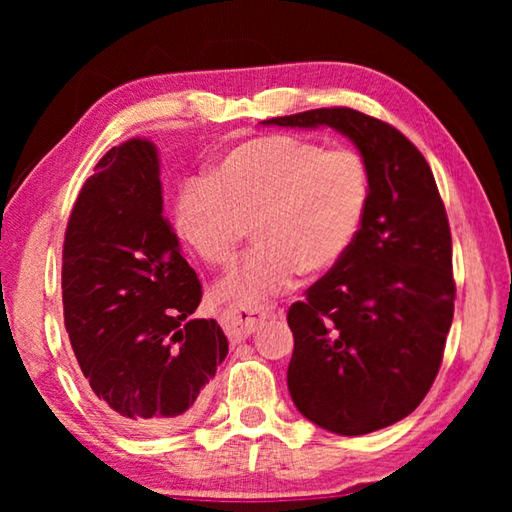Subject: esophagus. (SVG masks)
<instances>
[{
    "label": "esophagus",
    "mask_w": 512,
    "mask_h": 512,
    "mask_svg": "<svg viewBox=\"0 0 512 512\" xmlns=\"http://www.w3.org/2000/svg\"><path fill=\"white\" fill-rule=\"evenodd\" d=\"M275 316L273 305H244L225 309L221 316V325L228 334L230 341H244L255 329L264 323L266 318Z\"/></svg>",
    "instance_id": "1"
}]
</instances>
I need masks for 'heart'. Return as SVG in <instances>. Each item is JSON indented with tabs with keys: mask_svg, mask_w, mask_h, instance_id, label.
Instances as JSON below:
<instances>
[{
	"mask_svg": "<svg viewBox=\"0 0 512 512\" xmlns=\"http://www.w3.org/2000/svg\"><path fill=\"white\" fill-rule=\"evenodd\" d=\"M370 203L366 162L348 149L293 135L255 137L235 146L187 189L178 230L210 268L237 262L248 228L257 246L219 296L255 305L291 289L300 273L320 275L343 262Z\"/></svg>",
	"mask_w": 512,
	"mask_h": 512,
	"instance_id": "b5f03b06",
	"label": "heart"
}]
</instances>
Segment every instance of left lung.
I'll return each instance as SVG.
<instances>
[{
    "label": "left lung",
    "instance_id": "obj_1",
    "mask_svg": "<svg viewBox=\"0 0 512 512\" xmlns=\"http://www.w3.org/2000/svg\"><path fill=\"white\" fill-rule=\"evenodd\" d=\"M262 124L334 128L357 146L370 178L350 253L287 314L291 400L339 436L391 427L429 393L454 318L452 232L436 180L397 128L359 110L318 108Z\"/></svg>",
    "mask_w": 512,
    "mask_h": 512
}]
</instances>
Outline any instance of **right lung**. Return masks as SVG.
I'll return each mask as SVG.
<instances>
[{"label": "right lung", "mask_w": 512, "mask_h": 512, "mask_svg": "<svg viewBox=\"0 0 512 512\" xmlns=\"http://www.w3.org/2000/svg\"><path fill=\"white\" fill-rule=\"evenodd\" d=\"M69 214L63 307L92 400L133 433L183 429L228 354L214 318H192L201 282L162 216L155 144L103 155Z\"/></svg>", "instance_id": "obj_1"}]
</instances>
